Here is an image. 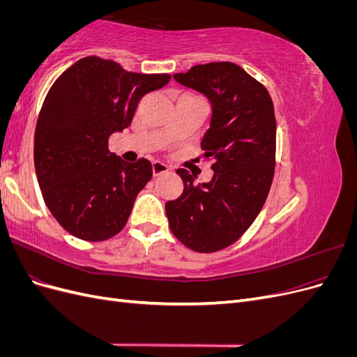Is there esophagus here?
I'll return each mask as SVG.
<instances>
[{
	"mask_svg": "<svg viewBox=\"0 0 357 357\" xmlns=\"http://www.w3.org/2000/svg\"><path fill=\"white\" fill-rule=\"evenodd\" d=\"M152 171H153V176H159V174H162V172H167L168 167L164 164V162L155 160L152 164Z\"/></svg>",
	"mask_w": 357,
	"mask_h": 357,
	"instance_id": "esophagus-1",
	"label": "esophagus"
}]
</instances>
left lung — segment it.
<instances>
[{
    "label": "left lung",
    "mask_w": 357,
    "mask_h": 357,
    "mask_svg": "<svg viewBox=\"0 0 357 357\" xmlns=\"http://www.w3.org/2000/svg\"><path fill=\"white\" fill-rule=\"evenodd\" d=\"M211 104L201 147L213 158L210 181L193 185L185 168L183 193L165 204L169 228L186 247L218 252L248 229L271 188L275 165V116L265 86L232 62H210L172 75Z\"/></svg>",
    "instance_id": "1"
}]
</instances>
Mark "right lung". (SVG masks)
I'll list each match as a JSON object with an SVG mask.
<instances>
[{
	"mask_svg": "<svg viewBox=\"0 0 357 357\" xmlns=\"http://www.w3.org/2000/svg\"><path fill=\"white\" fill-rule=\"evenodd\" d=\"M169 79L86 56L53 83L36 126L34 164L47 208L77 238L104 241L123 229L153 171L144 158L131 164L110 153L109 137L131 125L139 100Z\"/></svg>",
	"mask_w": 357,
	"mask_h": 357,
	"instance_id": "right-lung-1",
	"label": "right lung"
}]
</instances>
